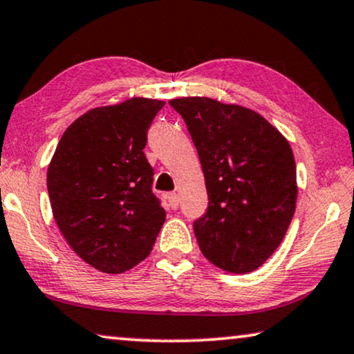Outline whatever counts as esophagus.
<instances>
[{
  "mask_svg": "<svg viewBox=\"0 0 354 354\" xmlns=\"http://www.w3.org/2000/svg\"><path fill=\"white\" fill-rule=\"evenodd\" d=\"M168 202H169V205H171V209H174V210L180 207V197H178L176 192H169Z\"/></svg>",
  "mask_w": 354,
  "mask_h": 354,
  "instance_id": "1",
  "label": "esophagus"
}]
</instances>
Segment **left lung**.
Wrapping results in <instances>:
<instances>
[{
	"label": "left lung",
	"mask_w": 354,
	"mask_h": 354,
	"mask_svg": "<svg viewBox=\"0 0 354 354\" xmlns=\"http://www.w3.org/2000/svg\"><path fill=\"white\" fill-rule=\"evenodd\" d=\"M199 155L209 207L194 221L204 256L221 270H257L283 241L298 185L288 140L249 108L209 97L169 100Z\"/></svg>",
	"instance_id": "8db88e82"
}]
</instances>
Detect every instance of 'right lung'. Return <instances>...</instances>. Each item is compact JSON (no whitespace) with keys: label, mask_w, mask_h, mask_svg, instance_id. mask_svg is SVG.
Instances as JSON below:
<instances>
[{"label":"right lung","mask_w":354,"mask_h":354,"mask_svg":"<svg viewBox=\"0 0 354 354\" xmlns=\"http://www.w3.org/2000/svg\"><path fill=\"white\" fill-rule=\"evenodd\" d=\"M165 102L133 97L79 116L46 173L56 225L73 251L103 273H122L152 251L167 212L152 192L147 129Z\"/></svg>","instance_id":"obj_1"}]
</instances>
